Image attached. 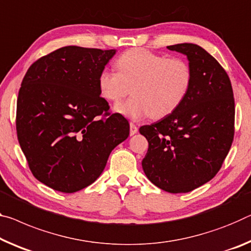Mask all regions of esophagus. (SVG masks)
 Returning a JSON list of instances; mask_svg holds the SVG:
<instances>
[{
    "mask_svg": "<svg viewBox=\"0 0 251 251\" xmlns=\"http://www.w3.org/2000/svg\"><path fill=\"white\" fill-rule=\"evenodd\" d=\"M138 132V127L134 124V123H130L129 124V133L130 135H135Z\"/></svg>",
    "mask_w": 251,
    "mask_h": 251,
    "instance_id": "34e87169",
    "label": "esophagus"
}]
</instances>
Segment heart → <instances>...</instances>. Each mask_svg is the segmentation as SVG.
<instances>
[{"mask_svg": "<svg viewBox=\"0 0 251 251\" xmlns=\"http://www.w3.org/2000/svg\"><path fill=\"white\" fill-rule=\"evenodd\" d=\"M115 65L117 71L102 70L99 75V90L108 101H118L132 88L133 97L115 106L130 119L168 116L184 100L192 83L188 62L145 49L126 51Z\"/></svg>", "mask_w": 251, "mask_h": 251, "instance_id": "b5f03b06", "label": "heart"}]
</instances>
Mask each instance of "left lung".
Instances as JSON below:
<instances>
[{
  "label": "left lung",
  "mask_w": 251,
  "mask_h": 251,
  "mask_svg": "<svg viewBox=\"0 0 251 251\" xmlns=\"http://www.w3.org/2000/svg\"><path fill=\"white\" fill-rule=\"evenodd\" d=\"M188 57L192 83L177 108L140 133L149 142L142 161L149 180L170 193L203 185L221 169L234 135V99L226 70L193 43L169 46Z\"/></svg>",
  "instance_id": "obj_1"
}]
</instances>
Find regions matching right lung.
Here are the masks:
<instances>
[{"label": "right lung", "mask_w": 251, "mask_h": 251, "mask_svg": "<svg viewBox=\"0 0 251 251\" xmlns=\"http://www.w3.org/2000/svg\"><path fill=\"white\" fill-rule=\"evenodd\" d=\"M116 50L63 47L38 59L19 90L17 134L34 177L63 193L90 185L129 135L111 114L98 78Z\"/></svg>", "instance_id": "right-lung-1"}]
</instances>
